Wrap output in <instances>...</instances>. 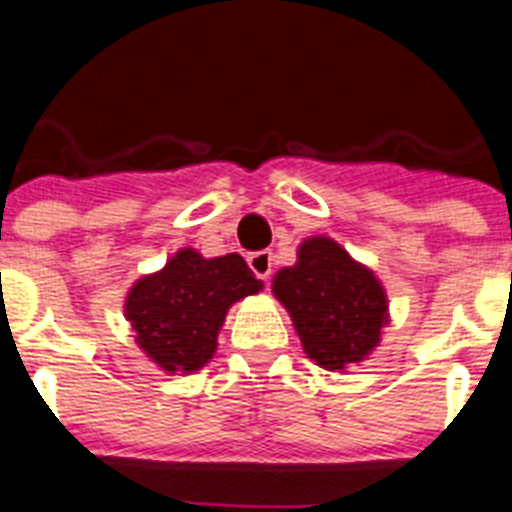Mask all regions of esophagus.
Wrapping results in <instances>:
<instances>
[{"instance_id":"obj_1","label":"esophagus","mask_w":512,"mask_h":512,"mask_svg":"<svg viewBox=\"0 0 512 512\" xmlns=\"http://www.w3.org/2000/svg\"><path fill=\"white\" fill-rule=\"evenodd\" d=\"M248 266H251V271L256 277L269 282L271 271H274V256H271V251H256L248 256Z\"/></svg>"}]
</instances>
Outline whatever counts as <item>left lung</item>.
<instances>
[{"instance_id": "obj_1", "label": "left lung", "mask_w": 512, "mask_h": 512, "mask_svg": "<svg viewBox=\"0 0 512 512\" xmlns=\"http://www.w3.org/2000/svg\"><path fill=\"white\" fill-rule=\"evenodd\" d=\"M271 292L289 312L307 359L328 372L361 364L390 323L387 292L369 266L328 235L297 248V264L277 271Z\"/></svg>"}]
</instances>
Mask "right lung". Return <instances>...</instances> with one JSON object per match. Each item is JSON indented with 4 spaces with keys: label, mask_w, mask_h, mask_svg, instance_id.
Returning a JSON list of instances; mask_svg holds the SVG:
<instances>
[{
    "label": "right lung",
    "mask_w": 512,
    "mask_h": 512,
    "mask_svg": "<svg viewBox=\"0 0 512 512\" xmlns=\"http://www.w3.org/2000/svg\"><path fill=\"white\" fill-rule=\"evenodd\" d=\"M264 282L238 253L205 259L176 251L164 269L140 277L125 297L135 343L166 374H194L215 356L230 305L259 295Z\"/></svg>",
    "instance_id": "1"
}]
</instances>
